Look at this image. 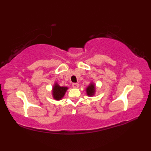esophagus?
I'll return each mask as SVG.
<instances>
[{
    "label": "esophagus",
    "instance_id": "esophagus-1",
    "mask_svg": "<svg viewBox=\"0 0 151 151\" xmlns=\"http://www.w3.org/2000/svg\"><path fill=\"white\" fill-rule=\"evenodd\" d=\"M72 86H73V88H78V86H79V84L78 83H73Z\"/></svg>",
    "mask_w": 151,
    "mask_h": 151
}]
</instances>
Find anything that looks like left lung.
<instances>
[{
  "label": "left lung",
  "instance_id": "obj_1",
  "mask_svg": "<svg viewBox=\"0 0 151 151\" xmlns=\"http://www.w3.org/2000/svg\"><path fill=\"white\" fill-rule=\"evenodd\" d=\"M86 94L88 96H93L94 93H95V85L93 83H91L87 88H86Z\"/></svg>",
  "mask_w": 151,
  "mask_h": 151
}]
</instances>
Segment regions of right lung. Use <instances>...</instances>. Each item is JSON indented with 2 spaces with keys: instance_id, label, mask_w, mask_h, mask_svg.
<instances>
[{
  "instance_id": "obj_1",
  "label": "right lung",
  "mask_w": 151,
  "mask_h": 151,
  "mask_svg": "<svg viewBox=\"0 0 151 151\" xmlns=\"http://www.w3.org/2000/svg\"><path fill=\"white\" fill-rule=\"evenodd\" d=\"M67 89L68 88L66 86H60L57 83H55L52 89V95L54 99L57 101L60 100L65 95Z\"/></svg>"
}]
</instances>
